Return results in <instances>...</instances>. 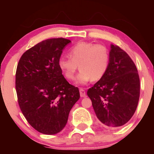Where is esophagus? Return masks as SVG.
Segmentation results:
<instances>
[{
    "label": "esophagus",
    "instance_id": "obj_1",
    "mask_svg": "<svg viewBox=\"0 0 154 154\" xmlns=\"http://www.w3.org/2000/svg\"><path fill=\"white\" fill-rule=\"evenodd\" d=\"M79 94H80L81 97H85L86 96L85 91V90L83 89V88H80V89H79Z\"/></svg>",
    "mask_w": 154,
    "mask_h": 154
}]
</instances>
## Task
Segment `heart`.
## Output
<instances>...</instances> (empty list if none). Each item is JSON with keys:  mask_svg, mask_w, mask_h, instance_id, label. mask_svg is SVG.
Instances as JSON below:
<instances>
[{"mask_svg": "<svg viewBox=\"0 0 154 154\" xmlns=\"http://www.w3.org/2000/svg\"><path fill=\"white\" fill-rule=\"evenodd\" d=\"M69 58L61 56L58 66L65 77L73 80L79 68L77 84L85 85L90 81L99 80L106 72L110 60L109 49L105 45L91 42H79L69 48Z\"/></svg>", "mask_w": 154, "mask_h": 154, "instance_id": "b5f03b06", "label": "heart"}]
</instances>
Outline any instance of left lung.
I'll return each mask as SVG.
<instances>
[{"label":"left lung","instance_id":"left-lung-1","mask_svg":"<svg viewBox=\"0 0 154 154\" xmlns=\"http://www.w3.org/2000/svg\"><path fill=\"white\" fill-rule=\"evenodd\" d=\"M104 76L87 94L98 119L108 128L121 127L135 114L140 97V78L133 61L117 45H111Z\"/></svg>","mask_w":154,"mask_h":154}]
</instances>
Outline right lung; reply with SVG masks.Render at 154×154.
I'll use <instances>...</instances> for the list:
<instances>
[{
  "label": "right lung",
  "instance_id": "add662e5",
  "mask_svg": "<svg viewBox=\"0 0 154 154\" xmlns=\"http://www.w3.org/2000/svg\"><path fill=\"white\" fill-rule=\"evenodd\" d=\"M69 43L62 38L43 40L24 52L17 65L19 107L29 125L45 135L63 130L80 97L78 88L67 82L58 66V60Z\"/></svg>",
  "mask_w": 154,
  "mask_h": 154
}]
</instances>
